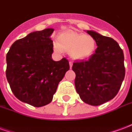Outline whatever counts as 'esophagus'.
I'll use <instances>...</instances> for the list:
<instances>
[{
  "label": "esophagus",
  "instance_id": "obj_1",
  "mask_svg": "<svg viewBox=\"0 0 132 132\" xmlns=\"http://www.w3.org/2000/svg\"><path fill=\"white\" fill-rule=\"evenodd\" d=\"M69 66H70V69H71V68L72 67V66H73V63H72L71 61H70V62H69Z\"/></svg>",
  "mask_w": 132,
  "mask_h": 132
}]
</instances>
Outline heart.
Wrapping results in <instances>:
<instances>
[{"mask_svg":"<svg viewBox=\"0 0 132 132\" xmlns=\"http://www.w3.org/2000/svg\"><path fill=\"white\" fill-rule=\"evenodd\" d=\"M96 42L94 38L90 35L67 31L58 36L57 42H54V49L61 54L63 50L69 52V54L76 60L88 59L94 53Z\"/></svg>","mask_w":132,"mask_h":132,"instance_id":"b5f03b06","label":"heart"}]
</instances>
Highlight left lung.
<instances>
[{
	"label": "left lung",
	"instance_id": "left-lung-1",
	"mask_svg": "<svg viewBox=\"0 0 132 132\" xmlns=\"http://www.w3.org/2000/svg\"><path fill=\"white\" fill-rule=\"evenodd\" d=\"M86 32L94 38L95 53L86 61L74 62L76 90L83 102L97 106L113 99L125 78L124 53L112 38L93 30Z\"/></svg>",
	"mask_w": 132,
	"mask_h": 132
}]
</instances>
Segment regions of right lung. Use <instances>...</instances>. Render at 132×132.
<instances>
[{"mask_svg":"<svg viewBox=\"0 0 132 132\" xmlns=\"http://www.w3.org/2000/svg\"><path fill=\"white\" fill-rule=\"evenodd\" d=\"M53 28L35 31L15 41L6 55V78L20 101L39 108L52 101L58 85L69 71L68 60L52 59Z\"/></svg>","mask_w":132,"mask_h":132,"instance_id":"obj_1","label":"right lung"}]
</instances>
